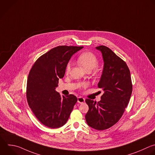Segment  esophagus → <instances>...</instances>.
<instances>
[{"mask_svg": "<svg viewBox=\"0 0 155 155\" xmlns=\"http://www.w3.org/2000/svg\"><path fill=\"white\" fill-rule=\"evenodd\" d=\"M85 101V99L82 97H78L77 98V102L78 104H83Z\"/></svg>", "mask_w": 155, "mask_h": 155, "instance_id": "obj_1", "label": "esophagus"}]
</instances>
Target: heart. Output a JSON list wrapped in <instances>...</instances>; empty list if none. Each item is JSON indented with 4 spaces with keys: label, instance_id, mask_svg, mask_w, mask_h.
<instances>
[{
    "label": "heart",
    "instance_id": "b5f03b06",
    "mask_svg": "<svg viewBox=\"0 0 155 155\" xmlns=\"http://www.w3.org/2000/svg\"><path fill=\"white\" fill-rule=\"evenodd\" d=\"M77 61L78 64L86 71L91 72L95 68H96L98 64V58L91 51H84L77 58ZM71 69V64L69 63L66 68V72L69 74ZM85 84L80 85V87H85Z\"/></svg>",
    "mask_w": 155,
    "mask_h": 155
}]
</instances>
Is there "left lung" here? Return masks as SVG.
Listing matches in <instances>:
<instances>
[{
	"label": "left lung",
	"instance_id": "left-lung-1",
	"mask_svg": "<svg viewBox=\"0 0 155 155\" xmlns=\"http://www.w3.org/2000/svg\"><path fill=\"white\" fill-rule=\"evenodd\" d=\"M104 68L98 87L104 93L100 101L86 99L89 110L85 116L89 126L97 130H107L116 124L128 105L133 89L130 69L126 63L108 47L99 45Z\"/></svg>",
	"mask_w": 155,
	"mask_h": 155
}]
</instances>
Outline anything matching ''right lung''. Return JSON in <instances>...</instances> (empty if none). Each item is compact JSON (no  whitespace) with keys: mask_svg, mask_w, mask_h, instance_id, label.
I'll return each instance as SVG.
<instances>
[{"mask_svg":"<svg viewBox=\"0 0 155 155\" xmlns=\"http://www.w3.org/2000/svg\"><path fill=\"white\" fill-rule=\"evenodd\" d=\"M82 46L60 45L37 59L31 68L27 83V100L38 120L50 128L63 126L68 121L77 98L73 94L61 97L55 91L63 78L71 57Z\"/></svg>","mask_w":155,"mask_h":155,"instance_id":"obj_1","label":"right lung"}]
</instances>
